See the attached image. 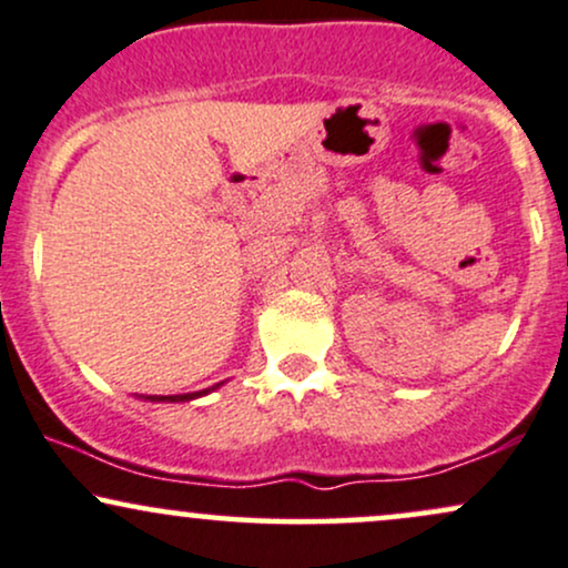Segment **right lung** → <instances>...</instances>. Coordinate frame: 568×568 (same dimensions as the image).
I'll return each mask as SVG.
<instances>
[{
    "mask_svg": "<svg viewBox=\"0 0 568 568\" xmlns=\"http://www.w3.org/2000/svg\"><path fill=\"white\" fill-rule=\"evenodd\" d=\"M202 393H192V395H149V400H171V403H179V400H192V397H197Z\"/></svg>",
    "mask_w": 568,
    "mask_h": 568,
    "instance_id": "1",
    "label": "right lung"
}]
</instances>
